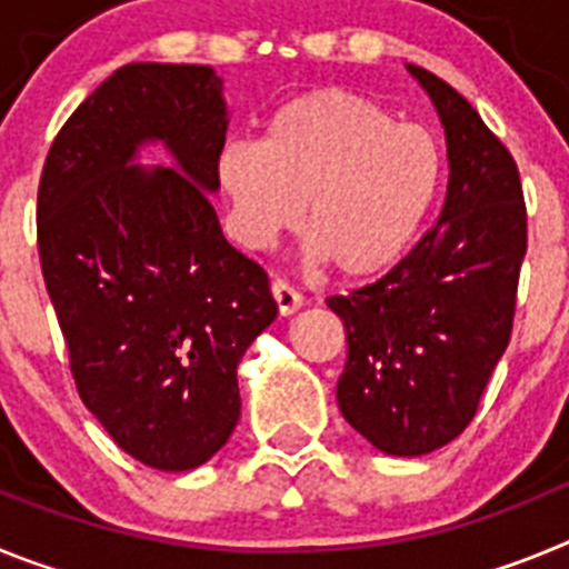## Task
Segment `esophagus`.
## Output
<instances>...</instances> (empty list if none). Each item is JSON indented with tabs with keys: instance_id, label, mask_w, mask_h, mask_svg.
<instances>
[{
	"instance_id": "obj_1",
	"label": "esophagus",
	"mask_w": 569,
	"mask_h": 569,
	"mask_svg": "<svg viewBox=\"0 0 569 569\" xmlns=\"http://www.w3.org/2000/svg\"><path fill=\"white\" fill-rule=\"evenodd\" d=\"M270 293H273L276 308H279L281 316H293L296 310L301 308V296L290 288L288 281H273V284H270Z\"/></svg>"
}]
</instances>
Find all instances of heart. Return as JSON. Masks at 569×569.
<instances>
[{
	"label": "heart",
	"instance_id": "heart-1",
	"mask_svg": "<svg viewBox=\"0 0 569 569\" xmlns=\"http://www.w3.org/2000/svg\"><path fill=\"white\" fill-rule=\"evenodd\" d=\"M230 228L248 248L308 224V253L345 279H373L419 239L445 182V153L421 124L353 90L325 88L276 108L261 139L213 159Z\"/></svg>",
	"mask_w": 569,
	"mask_h": 569
}]
</instances>
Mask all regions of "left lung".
Returning <instances> with one entry per match:
<instances>
[{
    "mask_svg": "<svg viewBox=\"0 0 569 569\" xmlns=\"http://www.w3.org/2000/svg\"><path fill=\"white\" fill-rule=\"evenodd\" d=\"M447 139L445 208L379 281L328 308L345 321L339 410L387 456L433 453L476 416L516 313L527 210L519 168L481 116L430 70L407 64Z\"/></svg>",
    "mask_w": 569,
    "mask_h": 569,
    "instance_id": "8db88e82",
    "label": "left lung"
}]
</instances>
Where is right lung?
Listing matches in <instances>:
<instances>
[{"mask_svg":"<svg viewBox=\"0 0 569 569\" xmlns=\"http://www.w3.org/2000/svg\"><path fill=\"white\" fill-rule=\"evenodd\" d=\"M224 133L210 64H124L70 113L39 182V259L79 396L156 470L222 450L241 413L236 367L279 313L210 204ZM148 143L174 164L136 166Z\"/></svg>","mask_w":569,"mask_h":569,"instance_id":"1","label":"right lung"}]
</instances>
